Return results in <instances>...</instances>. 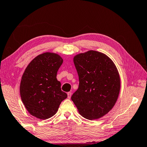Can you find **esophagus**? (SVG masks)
<instances>
[{
    "label": "esophagus",
    "instance_id": "34e87169",
    "mask_svg": "<svg viewBox=\"0 0 147 147\" xmlns=\"http://www.w3.org/2000/svg\"><path fill=\"white\" fill-rule=\"evenodd\" d=\"M71 92H68L67 93V97H68V98H71Z\"/></svg>",
    "mask_w": 147,
    "mask_h": 147
}]
</instances>
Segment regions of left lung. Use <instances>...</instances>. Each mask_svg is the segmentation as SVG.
<instances>
[{
    "instance_id": "1",
    "label": "left lung",
    "mask_w": 147,
    "mask_h": 147,
    "mask_svg": "<svg viewBox=\"0 0 147 147\" xmlns=\"http://www.w3.org/2000/svg\"><path fill=\"white\" fill-rule=\"evenodd\" d=\"M73 61L79 86L71 100L84 118H100L113 108L118 98L121 81L117 69L108 56L95 51L77 54Z\"/></svg>"
}]
</instances>
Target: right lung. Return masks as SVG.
Here are the masks:
<instances>
[{
  "mask_svg": "<svg viewBox=\"0 0 147 147\" xmlns=\"http://www.w3.org/2000/svg\"><path fill=\"white\" fill-rule=\"evenodd\" d=\"M62 63L58 54L45 53L32 59L24 72L20 94L27 111L36 118L45 120L53 117L67 97L56 78Z\"/></svg>",
  "mask_w": 147,
  "mask_h": 147,
  "instance_id": "add662e5",
  "label": "right lung"
}]
</instances>
